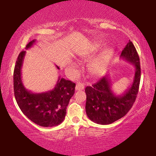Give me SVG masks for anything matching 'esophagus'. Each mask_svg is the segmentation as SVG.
<instances>
[{
	"instance_id": "1",
	"label": "esophagus",
	"mask_w": 156,
	"mask_h": 156,
	"mask_svg": "<svg viewBox=\"0 0 156 156\" xmlns=\"http://www.w3.org/2000/svg\"><path fill=\"white\" fill-rule=\"evenodd\" d=\"M84 84L83 83H78L76 84V91H80V90H83V89H84Z\"/></svg>"
}]
</instances>
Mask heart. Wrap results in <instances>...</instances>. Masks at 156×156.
<instances>
[{"label": "heart", "instance_id": "heart-1", "mask_svg": "<svg viewBox=\"0 0 156 156\" xmlns=\"http://www.w3.org/2000/svg\"><path fill=\"white\" fill-rule=\"evenodd\" d=\"M112 52L111 50L108 49L105 51L102 54H100L98 57H97L94 60L89 63V70L92 75L98 76L103 73L109 62ZM84 57L87 56L84 55Z\"/></svg>", "mask_w": 156, "mask_h": 156}]
</instances>
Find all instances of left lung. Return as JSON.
Listing matches in <instances>:
<instances>
[{
	"label": "left lung",
	"mask_w": 156,
	"mask_h": 156,
	"mask_svg": "<svg viewBox=\"0 0 156 156\" xmlns=\"http://www.w3.org/2000/svg\"><path fill=\"white\" fill-rule=\"evenodd\" d=\"M120 57L136 68L133 84L121 96H116L111 89L109 76L101 78L96 83L85 88L86 113L89 119L99 125H109L120 119L128 113L136 101L138 93L141 69L136 47L129 41Z\"/></svg>",
	"instance_id": "obj_1"
}]
</instances>
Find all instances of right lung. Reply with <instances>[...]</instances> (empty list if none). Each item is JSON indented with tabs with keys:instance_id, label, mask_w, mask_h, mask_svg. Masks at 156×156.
Returning <instances> with one entry per match:
<instances>
[{
	"instance_id": "1",
	"label": "right lung",
	"mask_w": 156,
	"mask_h": 156,
	"mask_svg": "<svg viewBox=\"0 0 156 156\" xmlns=\"http://www.w3.org/2000/svg\"><path fill=\"white\" fill-rule=\"evenodd\" d=\"M35 42L36 40L30 42L26 49L30 48ZM25 55V51H22L18 55L14 71V96L18 107L36 125L44 127L58 125L65 119L69 102L74 94L76 84L59 76L51 91L41 94L27 91L21 79V68ZM56 67L59 69L58 66Z\"/></svg>"
}]
</instances>
